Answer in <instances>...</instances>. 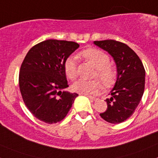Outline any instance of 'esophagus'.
<instances>
[{"instance_id":"esophagus-1","label":"esophagus","mask_w":158,"mask_h":158,"mask_svg":"<svg viewBox=\"0 0 158 158\" xmlns=\"http://www.w3.org/2000/svg\"><path fill=\"white\" fill-rule=\"evenodd\" d=\"M81 95H83V96H87V97H89V99H90V100H96V97H93V96H88V95H85V94H81Z\"/></svg>"}]
</instances>
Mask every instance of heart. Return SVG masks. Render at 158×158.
<instances>
[{
    "mask_svg": "<svg viewBox=\"0 0 158 158\" xmlns=\"http://www.w3.org/2000/svg\"><path fill=\"white\" fill-rule=\"evenodd\" d=\"M81 57L89 61L96 68L94 77H98L106 88L115 83L117 77V72L115 66L110 64V57L101 50L96 48L86 49L79 54ZM65 74L69 80H75L77 77L76 59L69 57L66 58L63 64ZM73 90L81 94L96 95L102 89V84L98 80H79L73 83Z\"/></svg>",
    "mask_w": 158,
    "mask_h": 158,
    "instance_id": "b5f03b06",
    "label": "heart"
}]
</instances>
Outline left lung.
Instances as JSON below:
<instances>
[{"instance_id":"1","label":"left lung","mask_w":158,"mask_h":158,"mask_svg":"<svg viewBox=\"0 0 158 158\" xmlns=\"http://www.w3.org/2000/svg\"><path fill=\"white\" fill-rule=\"evenodd\" d=\"M94 44L112 56L117 67V79L107 99V108L100 113L111 123H120L133 115L144 93L146 71L139 57L125 43L115 40L94 41Z\"/></svg>"}]
</instances>
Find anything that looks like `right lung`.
I'll use <instances>...</instances> for the list:
<instances>
[{
    "instance_id": "right-lung-1",
    "label": "right lung",
    "mask_w": 158,
    "mask_h": 158,
    "mask_svg": "<svg viewBox=\"0 0 158 158\" xmlns=\"http://www.w3.org/2000/svg\"><path fill=\"white\" fill-rule=\"evenodd\" d=\"M79 47L75 42L48 40L30 49L20 66L19 90L32 115L48 124L62 120L78 94L69 87L63 69L66 58Z\"/></svg>"
}]
</instances>
